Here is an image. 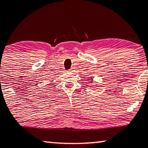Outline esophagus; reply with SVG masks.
I'll return each mask as SVG.
<instances>
[{
  "label": "esophagus",
  "instance_id": "obj_1",
  "mask_svg": "<svg viewBox=\"0 0 148 148\" xmlns=\"http://www.w3.org/2000/svg\"><path fill=\"white\" fill-rule=\"evenodd\" d=\"M69 71L70 72H74V69H71L69 70Z\"/></svg>",
  "mask_w": 148,
  "mask_h": 148
}]
</instances>
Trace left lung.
<instances>
[{"label": "left lung", "instance_id": "1", "mask_svg": "<svg viewBox=\"0 0 148 148\" xmlns=\"http://www.w3.org/2000/svg\"><path fill=\"white\" fill-rule=\"evenodd\" d=\"M93 82V79H92V77H91V78L90 79V84H91V83H92Z\"/></svg>", "mask_w": 148, "mask_h": 148}]
</instances>
